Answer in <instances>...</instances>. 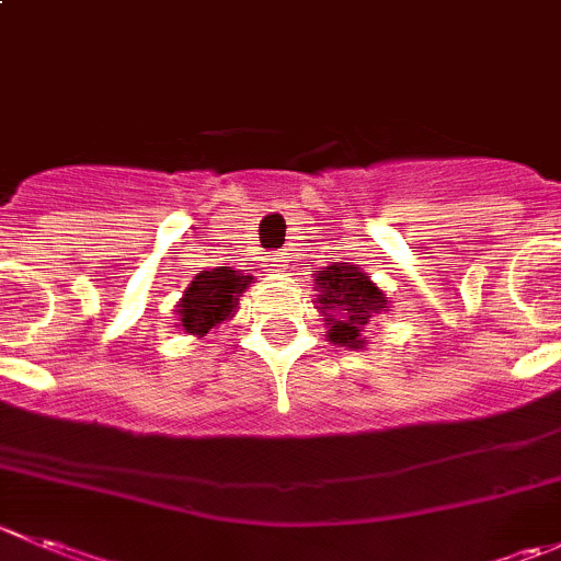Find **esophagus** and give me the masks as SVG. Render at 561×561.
<instances>
[{"label": "esophagus", "mask_w": 561, "mask_h": 561, "mask_svg": "<svg viewBox=\"0 0 561 561\" xmlns=\"http://www.w3.org/2000/svg\"><path fill=\"white\" fill-rule=\"evenodd\" d=\"M285 263H287V252L271 254V257L265 260V271H271V274H279V271H285Z\"/></svg>", "instance_id": "esophagus-1"}]
</instances>
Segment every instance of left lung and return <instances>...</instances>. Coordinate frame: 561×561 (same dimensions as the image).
<instances>
[{"label":"left lung","mask_w":561,"mask_h":561,"mask_svg":"<svg viewBox=\"0 0 561 561\" xmlns=\"http://www.w3.org/2000/svg\"><path fill=\"white\" fill-rule=\"evenodd\" d=\"M314 304L325 323V340L336 347H367L364 329L378 314L391 312L386 293L353 263H331L314 274Z\"/></svg>","instance_id":"8db88e82"}]
</instances>
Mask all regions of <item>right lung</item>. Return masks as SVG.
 I'll use <instances>...</instances> for the list:
<instances>
[{"mask_svg": "<svg viewBox=\"0 0 561 561\" xmlns=\"http://www.w3.org/2000/svg\"><path fill=\"white\" fill-rule=\"evenodd\" d=\"M252 285V276L219 265V268L199 271L188 287L183 290L181 301L175 304V329L186 334L205 336L210 329H219L221 323H230L241 307V296Z\"/></svg>", "mask_w": 561, "mask_h": 561, "instance_id": "obj_1", "label": "right lung"}]
</instances>
